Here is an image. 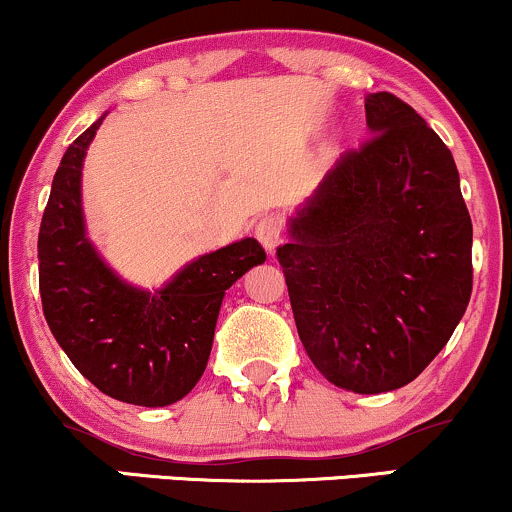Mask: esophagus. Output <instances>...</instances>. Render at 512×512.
<instances>
[{"instance_id": "1", "label": "esophagus", "mask_w": 512, "mask_h": 512, "mask_svg": "<svg viewBox=\"0 0 512 512\" xmlns=\"http://www.w3.org/2000/svg\"><path fill=\"white\" fill-rule=\"evenodd\" d=\"M255 236L264 245V250L274 252V248L283 238L281 219L276 217V214H264V217H260V221L255 224Z\"/></svg>"}]
</instances>
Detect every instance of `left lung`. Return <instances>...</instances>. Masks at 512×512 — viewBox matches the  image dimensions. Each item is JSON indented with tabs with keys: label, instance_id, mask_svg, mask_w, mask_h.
Returning a JSON list of instances; mask_svg holds the SVG:
<instances>
[{
	"label": "left lung",
	"instance_id": "left-lung-1",
	"mask_svg": "<svg viewBox=\"0 0 512 512\" xmlns=\"http://www.w3.org/2000/svg\"><path fill=\"white\" fill-rule=\"evenodd\" d=\"M346 150L276 248L295 326L331 384L384 393L420 377L472 295V221L453 155L408 102L374 92Z\"/></svg>",
	"mask_w": 512,
	"mask_h": 512
}]
</instances>
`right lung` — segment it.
<instances>
[{
  "label": "right lung",
  "mask_w": 512,
  "mask_h": 512,
  "mask_svg": "<svg viewBox=\"0 0 512 512\" xmlns=\"http://www.w3.org/2000/svg\"><path fill=\"white\" fill-rule=\"evenodd\" d=\"M100 121L69 145L38 236L42 312L73 367L121 403L162 408L200 381L226 288L267 252L243 238L190 262L162 291H135L85 238L80 166Z\"/></svg>",
  "instance_id": "obj_1"
}]
</instances>
